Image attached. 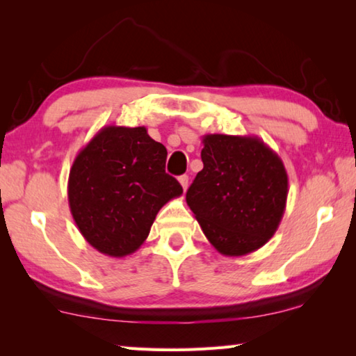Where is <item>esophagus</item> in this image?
I'll list each match as a JSON object with an SVG mask.
<instances>
[{
    "instance_id": "1",
    "label": "esophagus",
    "mask_w": 356,
    "mask_h": 356,
    "mask_svg": "<svg viewBox=\"0 0 356 356\" xmlns=\"http://www.w3.org/2000/svg\"><path fill=\"white\" fill-rule=\"evenodd\" d=\"M179 184L182 185V188H184V191H185L186 186H188V176H180V177H179Z\"/></svg>"
}]
</instances>
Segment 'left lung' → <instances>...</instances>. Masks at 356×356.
<instances>
[{
    "label": "left lung",
    "instance_id": "left-lung-1",
    "mask_svg": "<svg viewBox=\"0 0 356 356\" xmlns=\"http://www.w3.org/2000/svg\"><path fill=\"white\" fill-rule=\"evenodd\" d=\"M204 168L186 204L204 236L222 256L250 254L275 236L287 202L280 155L257 136L204 135Z\"/></svg>",
    "mask_w": 356,
    "mask_h": 356
}]
</instances>
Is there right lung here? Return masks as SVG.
Segmentation results:
<instances>
[{"instance_id":"add662e5","label":"right lung","mask_w":356,"mask_h":356,"mask_svg":"<svg viewBox=\"0 0 356 356\" xmlns=\"http://www.w3.org/2000/svg\"><path fill=\"white\" fill-rule=\"evenodd\" d=\"M166 147L146 127L106 125L76 154L69 172L70 213L86 242L125 257L146 242L159 210L184 190L165 172Z\"/></svg>"}]
</instances>
